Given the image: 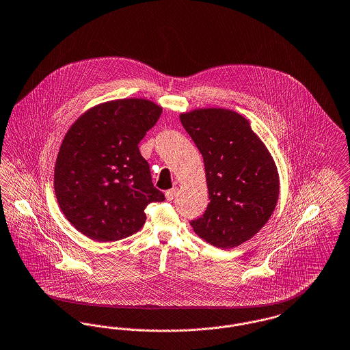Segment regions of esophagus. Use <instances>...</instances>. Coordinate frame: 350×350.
<instances>
[{"label": "esophagus", "mask_w": 350, "mask_h": 350, "mask_svg": "<svg viewBox=\"0 0 350 350\" xmlns=\"http://www.w3.org/2000/svg\"><path fill=\"white\" fill-rule=\"evenodd\" d=\"M178 193V187H173V189H170V190H166L165 191V197H166V200L167 201H172L174 197H176V194Z\"/></svg>", "instance_id": "1"}]
</instances>
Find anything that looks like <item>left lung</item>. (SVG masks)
<instances>
[{"mask_svg":"<svg viewBox=\"0 0 350 350\" xmlns=\"http://www.w3.org/2000/svg\"><path fill=\"white\" fill-rule=\"evenodd\" d=\"M180 120L204 157L210 200L205 214L190 225L214 247H238L267 224L276 207L275 161L238 112L198 108L181 113Z\"/></svg>","mask_w":350,"mask_h":350,"instance_id":"left-lung-1","label":"left lung"}]
</instances>
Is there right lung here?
I'll list each match as a JSON object with an SVG mask.
<instances>
[{
	"mask_svg": "<svg viewBox=\"0 0 350 350\" xmlns=\"http://www.w3.org/2000/svg\"><path fill=\"white\" fill-rule=\"evenodd\" d=\"M163 108L119 99L87 109L67 131L54 167V190L67 221L83 235L113 242L137 232L144 210L165 196L139 150Z\"/></svg>",
	"mask_w": 350,
	"mask_h": 350,
	"instance_id": "right-lung-1",
	"label": "right lung"
}]
</instances>
